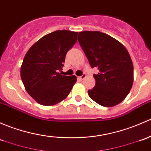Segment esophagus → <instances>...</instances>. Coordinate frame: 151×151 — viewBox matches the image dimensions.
Instances as JSON below:
<instances>
[{
  "label": "esophagus",
  "mask_w": 151,
  "mask_h": 151,
  "mask_svg": "<svg viewBox=\"0 0 151 151\" xmlns=\"http://www.w3.org/2000/svg\"><path fill=\"white\" fill-rule=\"evenodd\" d=\"M85 77H86V74H83L82 76H80V77H78V79H79V80H83L85 78Z\"/></svg>",
  "instance_id": "esophagus-1"
}]
</instances>
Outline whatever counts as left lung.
I'll return each mask as SVG.
<instances>
[{
    "mask_svg": "<svg viewBox=\"0 0 151 151\" xmlns=\"http://www.w3.org/2000/svg\"><path fill=\"white\" fill-rule=\"evenodd\" d=\"M78 41L92 68L96 85L88 91L97 104L111 107L129 94L133 84L132 61L126 47L109 35L98 31L79 32Z\"/></svg>",
    "mask_w": 151,
    "mask_h": 151,
    "instance_id": "left-lung-1",
    "label": "left lung"
}]
</instances>
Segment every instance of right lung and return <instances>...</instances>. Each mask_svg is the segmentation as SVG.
Returning a JSON list of instances; mask_svg holds the SVG:
<instances>
[{"mask_svg":"<svg viewBox=\"0 0 151 151\" xmlns=\"http://www.w3.org/2000/svg\"><path fill=\"white\" fill-rule=\"evenodd\" d=\"M77 32L57 30L43 36L24 58L21 78L27 92L38 104L53 106L69 96L77 82L74 75H61L65 57L77 40Z\"/></svg>","mask_w":151,"mask_h":151,"instance_id":"1","label":"right lung"}]
</instances>
